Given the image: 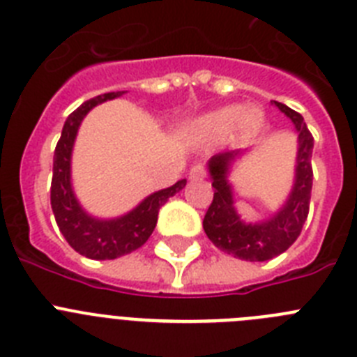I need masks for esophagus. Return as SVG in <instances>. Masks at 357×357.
<instances>
[{
    "label": "esophagus",
    "mask_w": 357,
    "mask_h": 357,
    "mask_svg": "<svg viewBox=\"0 0 357 357\" xmlns=\"http://www.w3.org/2000/svg\"><path fill=\"white\" fill-rule=\"evenodd\" d=\"M206 168L202 166V164H197V166H193L191 168V172H189V178L193 182H198V181H204L206 178Z\"/></svg>",
    "instance_id": "34e87169"
}]
</instances>
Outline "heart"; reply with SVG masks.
Returning <instances> with one entry per match:
<instances>
[{
	"label": "heart",
	"instance_id": "heart-1",
	"mask_svg": "<svg viewBox=\"0 0 357 357\" xmlns=\"http://www.w3.org/2000/svg\"><path fill=\"white\" fill-rule=\"evenodd\" d=\"M263 125V112L257 107L229 105L202 116L191 125V134L198 139H223L238 128L243 135H252Z\"/></svg>",
	"mask_w": 357,
	"mask_h": 357
}]
</instances>
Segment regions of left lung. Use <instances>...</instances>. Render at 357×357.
<instances>
[{
  "mask_svg": "<svg viewBox=\"0 0 357 357\" xmlns=\"http://www.w3.org/2000/svg\"><path fill=\"white\" fill-rule=\"evenodd\" d=\"M273 105L291 119L298 132L295 184L279 213L261 223L243 222L236 213L232 188L227 181L230 164L241 151H223L213 155L209 160L214 198L204 218V230L207 238L214 243V247L243 261H268L288 250L301 236L309 213L313 188V135L298 112L286 107L284 103L273 102Z\"/></svg>",
  "mask_w": 357,
  "mask_h": 357,
  "instance_id": "left-lung-1",
  "label": "left lung"
}]
</instances>
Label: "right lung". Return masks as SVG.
<instances>
[{
  "mask_svg": "<svg viewBox=\"0 0 357 357\" xmlns=\"http://www.w3.org/2000/svg\"><path fill=\"white\" fill-rule=\"evenodd\" d=\"M123 93L125 91L100 94L84 102L75 112H71L66 119L53 155L52 209L56 225L66 241L78 254L96 261L116 259L143 247L155 229L160 207L185 185V178H182L172 188L160 189L146 197L135 209L114 220H98L82 209L71 188V151L78 127L93 107L107 100H114Z\"/></svg>",
  "mask_w": 357,
  "mask_h": 357,
  "instance_id": "right-lung-1",
  "label": "right lung"
}]
</instances>
